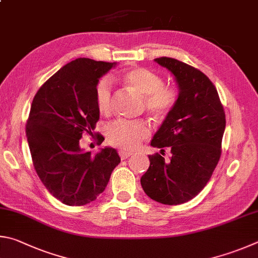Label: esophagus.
<instances>
[{"mask_svg": "<svg viewBox=\"0 0 258 258\" xmlns=\"http://www.w3.org/2000/svg\"><path fill=\"white\" fill-rule=\"evenodd\" d=\"M119 155L121 157V160H125V159H128L130 155H132V152L121 150V151H119Z\"/></svg>", "mask_w": 258, "mask_h": 258, "instance_id": "esophagus-1", "label": "esophagus"}]
</instances>
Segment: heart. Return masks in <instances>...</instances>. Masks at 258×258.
<instances>
[{
  "label": "heart",
  "mask_w": 258,
  "mask_h": 258,
  "mask_svg": "<svg viewBox=\"0 0 258 258\" xmlns=\"http://www.w3.org/2000/svg\"><path fill=\"white\" fill-rule=\"evenodd\" d=\"M121 80L143 96L146 110L155 116L169 113L177 101V92L171 86H164L163 79L156 72L143 67H132L121 75ZM112 88L111 81L103 78L95 88V101L97 110L106 114L111 111ZM151 135L150 125L146 121L117 120L106 128L107 141L112 145L135 150Z\"/></svg>",
  "instance_id": "1"
}]
</instances>
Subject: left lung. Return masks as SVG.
I'll return each mask as SVG.
<instances>
[{
	"mask_svg": "<svg viewBox=\"0 0 258 258\" xmlns=\"http://www.w3.org/2000/svg\"><path fill=\"white\" fill-rule=\"evenodd\" d=\"M155 62L174 76L179 95L173 107L153 137L151 145L170 147V161L156 153L141 179L153 201L165 205L183 204L200 194L221 157L225 114L218 90L202 71L172 57Z\"/></svg>",
	"mask_w": 258,
	"mask_h": 258,
	"instance_id": "left-lung-1",
	"label": "left lung"
}]
</instances>
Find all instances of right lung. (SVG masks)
Returning a JSON list of instances; mask_svg holds the SVG:
<instances>
[{
  "label": "right lung",
  "instance_id": "add662e5",
  "mask_svg": "<svg viewBox=\"0 0 258 258\" xmlns=\"http://www.w3.org/2000/svg\"><path fill=\"white\" fill-rule=\"evenodd\" d=\"M115 66L76 58L45 81L31 103L26 136L34 168L47 190L66 205L81 206L96 200L121 161L112 147L92 156L79 145L83 134L92 135L99 119L96 85ZM97 138L102 144L103 136Z\"/></svg>",
  "mask_w": 258,
  "mask_h": 258
}]
</instances>
